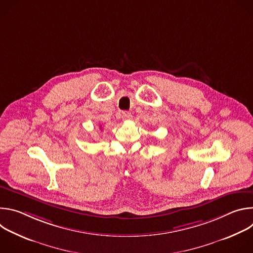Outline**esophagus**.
<instances>
[{"instance_id": "obj_1", "label": "esophagus", "mask_w": 253, "mask_h": 253, "mask_svg": "<svg viewBox=\"0 0 253 253\" xmlns=\"http://www.w3.org/2000/svg\"><path fill=\"white\" fill-rule=\"evenodd\" d=\"M131 118H132V115H131L130 112L125 111V112L122 113V119H123L124 121H128V120H130Z\"/></svg>"}]
</instances>
